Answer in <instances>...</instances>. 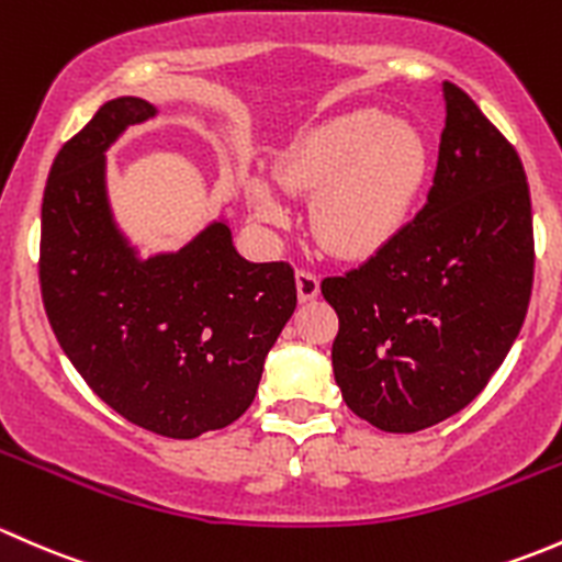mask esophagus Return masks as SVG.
I'll return each instance as SVG.
<instances>
[{
  "label": "esophagus",
  "instance_id": "1",
  "mask_svg": "<svg viewBox=\"0 0 562 562\" xmlns=\"http://www.w3.org/2000/svg\"><path fill=\"white\" fill-rule=\"evenodd\" d=\"M297 294H300V300H314L316 294H319V276L316 273H311V270H305V268H300L297 270Z\"/></svg>",
  "mask_w": 562,
  "mask_h": 562
}]
</instances>
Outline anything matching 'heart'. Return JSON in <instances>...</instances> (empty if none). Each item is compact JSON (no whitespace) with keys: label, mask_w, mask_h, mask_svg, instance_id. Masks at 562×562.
I'll use <instances>...</instances> for the list:
<instances>
[{"label":"heart","mask_w":562,"mask_h":562,"mask_svg":"<svg viewBox=\"0 0 562 562\" xmlns=\"http://www.w3.org/2000/svg\"><path fill=\"white\" fill-rule=\"evenodd\" d=\"M427 170L430 156L414 126L379 110H351L300 135L276 176L289 192H316L311 224L322 246L368 257L406 227ZM251 194L265 216H283L268 183L257 181Z\"/></svg>","instance_id":"obj_1"}]
</instances>
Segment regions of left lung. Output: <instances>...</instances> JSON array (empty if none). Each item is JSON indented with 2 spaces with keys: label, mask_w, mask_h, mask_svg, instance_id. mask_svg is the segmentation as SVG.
Listing matches in <instances>:
<instances>
[{
  "label": "left lung",
  "mask_w": 562,
  "mask_h": 562,
  "mask_svg": "<svg viewBox=\"0 0 562 562\" xmlns=\"http://www.w3.org/2000/svg\"><path fill=\"white\" fill-rule=\"evenodd\" d=\"M441 91L447 124L422 211L360 268L322 281L338 314L335 381L384 432L465 408L506 360L533 292L519 154L465 91L449 80Z\"/></svg>",
  "instance_id": "8db88e82"
}]
</instances>
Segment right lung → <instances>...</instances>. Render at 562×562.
Returning <instances> with one entry per match:
<instances>
[{
	"mask_svg": "<svg viewBox=\"0 0 562 562\" xmlns=\"http://www.w3.org/2000/svg\"><path fill=\"white\" fill-rule=\"evenodd\" d=\"M156 113L110 100L50 165L40 292L56 340L86 384L156 436L222 430L251 406L265 357L294 314L289 262H246L224 222L178 254L137 259L105 196V148Z\"/></svg>",
	"mask_w": 562,
	"mask_h": 562,
	"instance_id": "right-lung-1",
	"label": "right lung"
}]
</instances>
